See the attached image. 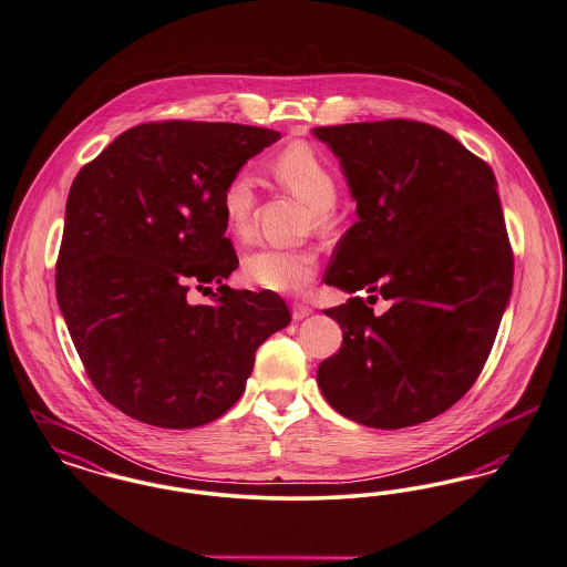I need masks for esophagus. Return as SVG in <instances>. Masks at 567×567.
Masks as SVG:
<instances>
[{
	"instance_id": "obj_1",
	"label": "esophagus",
	"mask_w": 567,
	"mask_h": 567,
	"mask_svg": "<svg viewBox=\"0 0 567 567\" xmlns=\"http://www.w3.org/2000/svg\"><path fill=\"white\" fill-rule=\"evenodd\" d=\"M291 312H293V319H296V321H301V319H306V317L312 312V308H310L308 303L293 301V303H291Z\"/></svg>"
}]
</instances>
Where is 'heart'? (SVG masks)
<instances>
[{
  "label": "heart",
  "mask_w": 567,
  "mask_h": 567,
  "mask_svg": "<svg viewBox=\"0 0 567 567\" xmlns=\"http://www.w3.org/2000/svg\"><path fill=\"white\" fill-rule=\"evenodd\" d=\"M269 175L280 188L310 205V227H330L338 199V175L323 154L306 143L287 145L271 158ZM255 209L257 179L244 168L235 171L220 195V214L235 241L244 244L255 234ZM317 269L319 257L312 248L266 246L250 252L241 264L246 282L274 293H301L315 280Z\"/></svg>",
  "instance_id": "obj_1"
}]
</instances>
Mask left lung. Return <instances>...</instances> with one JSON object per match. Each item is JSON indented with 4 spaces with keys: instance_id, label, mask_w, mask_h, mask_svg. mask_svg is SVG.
I'll use <instances>...</instances> for the list:
<instances>
[{
    "instance_id": "1",
    "label": "left lung",
    "mask_w": 567,
    "mask_h": 567,
    "mask_svg": "<svg viewBox=\"0 0 567 567\" xmlns=\"http://www.w3.org/2000/svg\"><path fill=\"white\" fill-rule=\"evenodd\" d=\"M358 199L323 280L355 296L323 312L342 328L317 383L344 417L396 431L465 396L512 293L514 252L495 173L452 134L415 120L321 126Z\"/></svg>"
}]
</instances>
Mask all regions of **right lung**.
Returning a JSON list of instances; mask_svg holds the SVG:
<instances>
[{
    "label": "right lung",
    "instance_id": "add662e5",
    "mask_svg": "<svg viewBox=\"0 0 567 567\" xmlns=\"http://www.w3.org/2000/svg\"><path fill=\"white\" fill-rule=\"evenodd\" d=\"M278 136L225 122H147L70 186L58 303L102 399L143 424L179 431L227 413L257 349L291 321L278 293L223 285L239 264L223 188ZM205 284L219 285L215 300L190 305L189 289Z\"/></svg>",
    "mask_w": 567,
    "mask_h": 567
}]
</instances>
